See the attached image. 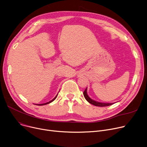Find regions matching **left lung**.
<instances>
[{
	"label": "left lung",
	"mask_w": 147,
	"mask_h": 147,
	"mask_svg": "<svg viewBox=\"0 0 147 147\" xmlns=\"http://www.w3.org/2000/svg\"><path fill=\"white\" fill-rule=\"evenodd\" d=\"M87 88L85 90V91H84V96L85 97V98L87 100V101L88 102H89L90 104L94 105L96 106H99V107H106V106H111L114 103H105V102H100L98 101H96L93 100H92L91 98H90L89 97V96H88L87 94Z\"/></svg>",
	"instance_id": "left-lung-1"
}]
</instances>
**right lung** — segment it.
I'll return each instance as SVG.
<instances>
[{"label":"right lung","mask_w":147,"mask_h":147,"mask_svg":"<svg viewBox=\"0 0 147 147\" xmlns=\"http://www.w3.org/2000/svg\"><path fill=\"white\" fill-rule=\"evenodd\" d=\"M57 95H58V94L56 95V96L53 99V100H51V101H49V102H46V103H44V104H41V105H38V106H43V105H47V104H49L50 102H52V101H53L56 98V97H57Z\"/></svg>","instance_id":"right-lung-1"}]
</instances>
